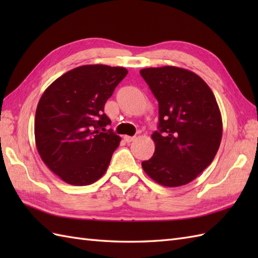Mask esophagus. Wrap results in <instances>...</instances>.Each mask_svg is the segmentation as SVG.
Masks as SVG:
<instances>
[{
    "instance_id": "1",
    "label": "esophagus",
    "mask_w": 258,
    "mask_h": 258,
    "mask_svg": "<svg viewBox=\"0 0 258 258\" xmlns=\"http://www.w3.org/2000/svg\"><path fill=\"white\" fill-rule=\"evenodd\" d=\"M124 140H125V142H127V143H131V142H133V141L135 140V136L125 135V136H124Z\"/></svg>"
}]
</instances>
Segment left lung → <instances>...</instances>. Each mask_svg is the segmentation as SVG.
<instances>
[{
  "label": "left lung",
  "mask_w": 258,
  "mask_h": 258,
  "mask_svg": "<svg viewBox=\"0 0 258 258\" xmlns=\"http://www.w3.org/2000/svg\"><path fill=\"white\" fill-rule=\"evenodd\" d=\"M158 101V131L152 139L155 152L142 167L166 187L188 184L210 165L220 147L223 123L204 80L176 67L140 71Z\"/></svg>",
  "instance_id": "obj_1"
}]
</instances>
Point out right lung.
Returning a JSON list of instances; mask_svg holds the SVG:
<instances>
[{"mask_svg": "<svg viewBox=\"0 0 258 258\" xmlns=\"http://www.w3.org/2000/svg\"><path fill=\"white\" fill-rule=\"evenodd\" d=\"M127 70L83 65L59 76L38 101L34 134L42 161L71 185H90L106 172L118 135L104 105Z\"/></svg>", "mask_w": 258, "mask_h": 258, "instance_id": "obj_1", "label": "right lung"}]
</instances>
